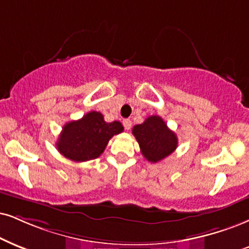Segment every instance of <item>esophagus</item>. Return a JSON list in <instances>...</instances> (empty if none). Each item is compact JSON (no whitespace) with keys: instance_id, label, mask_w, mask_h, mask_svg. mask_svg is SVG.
I'll list each match as a JSON object with an SVG mask.
<instances>
[{"instance_id":"esophagus-1","label":"esophagus","mask_w":249,"mask_h":249,"mask_svg":"<svg viewBox=\"0 0 249 249\" xmlns=\"http://www.w3.org/2000/svg\"><path fill=\"white\" fill-rule=\"evenodd\" d=\"M124 127L125 130H129L130 129V128H131V121H130L129 119L124 120Z\"/></svg>"}]
</instances>
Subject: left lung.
<instances>
[{
	"label": "left lung",
	"mask_w": 249,
	"mask_h": 249,
	"mask_svg": "<svg viewBox=\"0 0 249 249\" xmlns=\"http://www.w3.org/2000/svg\"><path fill=\"white\" fill-rule=\"evenodd\" d=\"M133 135L140 144L141 152L150 162H158L170 156L178 146V137L168 129L160 116H149L143 124L134 125Z\"/></svg>",
	"instance_id": "8db88e82"
}]
</instances>
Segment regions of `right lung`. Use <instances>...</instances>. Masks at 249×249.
Masks as SVG:
<instances>
[{
	"label": "right lung",
	"mask_w": 249,
	"mask_h": 249,
	"mask_svg": "<svg viewBox=\"0 0 249 249\" xmlns=\"http://www.w3.org/2000/svg\"><path fill=\"white\" fill-rule=\"evenodd\" d=\"M122 131L121 122L108 124L101 113L92 110L77 121H70L63 125L56 148L70 160H91L99 157L108 141Z\"/></svg>",
	"instance_id": "obj_1"
}]
</instances>
